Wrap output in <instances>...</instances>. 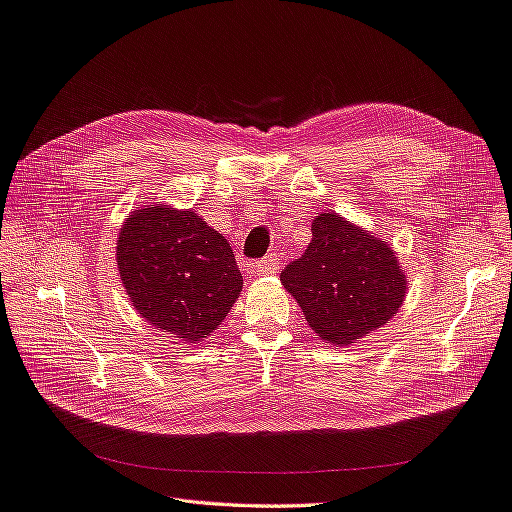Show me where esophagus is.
<instances>
[{
    "label": "esophagus",
    "instance_id": "esophagus-1",
    "mask_svg": "<svg viewBox=\"0 0 512 512\" xmlns=\"http://www.w3.org/2000/svg\"><path fill=\"white\" fill-rule=\"evenodd\" d=\"M280 267V256L278 254H269L262 260H256L252 265V271L254 273H262V275H269V273H275Z\"/></svg>",
    "mask_w": 512,
    "mask_h": 512
}]
</instances>
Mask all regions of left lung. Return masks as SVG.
Returning a JSON list of instances; mask_svg holds the SVG:
<instances>
[{
  "mask_svg": "<svg viewBox=\"0 0 512 512\" xmlns=\"http://www.w3.org/2000/svg\"><path fill=\"white\" fill-rule=\"evenodd\" d=\"M280 280L308 325L334 344L388 323L407 290L390 247L336 213L314 219L308 250L288 262Z\"/></svg>",
  "mask_w": 512,
  "mask_h": 512,
  "instance_id": "left-lung-1",
  "label": "left lung"
}]
</instances>
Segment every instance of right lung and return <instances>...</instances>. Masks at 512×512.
<instances>
[{
	"instance_id": "obj_1",
	"label": "right lung",
	"mask_w": 512,
	"mask_h": 512,
	"mask_svg": "<svg viewBox=\"0 0 512 512\" xmlns=\"http://www.w3.org/2000/svg\"><path fill=\"white\" fill-rule=\"evenodd\" d=\"M116 258L142 319L187 340L222 325L243 286L228 241L193 211L153 204L129 215Z\"/></svg>"
}]
</instances>
